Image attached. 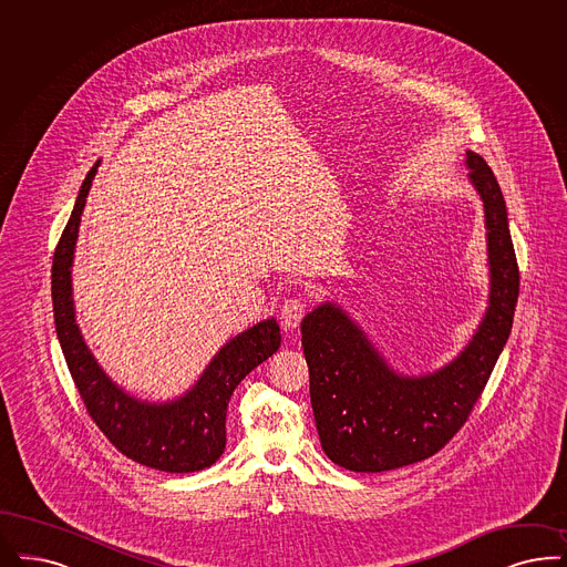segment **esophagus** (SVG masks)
<instances>
[{"label":"esophagus","instance_id":"1","mask_svg":"<svg viewBox=\"0 0 567 567\" xmlns=\"http://www.w3.org/2000/svg\"><path fill=\"white\" fill-rule=\"evenodd\" d=\"M307 313V302L302 298H288L281 307V323L284 328L293 330L300 326L302 317Z\"/></svg>","mask_w":567,"mask_h":567}]
</instances>
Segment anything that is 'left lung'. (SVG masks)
Instances as JSON below:
<instances>
[{
  "label": "left lung",
  "mask_w": 567,
  "mask_h": 567,
  "mask_svg": "<svg viewBox=\"0 0 567 567\" xmlns=\"http://www.w3.org/2000/svg\"><path fill=\"white\" fill-rule=\"evenodd\" d=\"M480 190L492 274L489 307L468 347L429 377H401L334 305L300 323L321 447L355 473H382L431 458L458 433L482 398L513 328L519 267L503 190L485 159L466 153Z\"/></svg>",
  "instance_id": "8db88e82"
}]
</instances>
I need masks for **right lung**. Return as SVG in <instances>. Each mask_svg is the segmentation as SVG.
I'll return each instance as SVG.
<instances>
[{
	"mask_svg": "<svg viewBox=\"0 0 567 567\" xmlns=\"http://www.w3.org/2000/svg\"><path fill=\"white\" fill-rule=\"evenodd\" d=\"M99 162L85 176L75 208L64 227L52 260V305L56 336L66 368L80 391L90 419L130 461L166 473H193L208 468L225 452L227 405L237 384L274 355L281 344L279 326L267 319L235 336L212 359L204 377L185 398L164 405L130 398L115 386L87 351L75 323L71 298V262Z\"/></svg>",
	"mask_w": 567,
	"mask_h": 567,
	"instance_id": "1",
	"label": "right lung"
}]
</instances>
